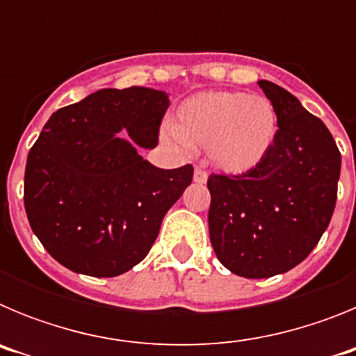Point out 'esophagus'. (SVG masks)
<instances>
[{"mask_svg": "<svg viewBox=\"0 0 356 356\" xmlns=\"http://www.w3.org/2000/svg\"><path fill=\"white\" fill-rule=\"evenodd\" d=\"M207 178H209V172H207L205 169H201V168L194 169V181H196V184H205Z\"/></svg>", "mask_w": 356, "mask_h": 356, "instance_id": "esophagus-1", "label": "esophagus"}]
</instances>
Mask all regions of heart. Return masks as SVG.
Here are the masks:
<instances>
[{"instance_id":"obj_1","label":"heart","mask_w":356,"mask_h":356,"mask_svg":"<svg viewBox=\"0 0 356 356\" xmlns=\"http://www.w3.org/2000/svg\"><path fill=\"white\" fill-rule=\"evenodd\" d=\"M168 139L207 147L210 162L228 175L253 171L266 160L278 135V115L264 96L238 90H209L185 99Z\"/></svg>"}]
</instances>
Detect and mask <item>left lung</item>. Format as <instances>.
<instances>
[{
    "label": "left lung",
    "mask_w": 356,
    "mask_h": 356,
    "mask_svg": "<svg viewBox=\"0 0 356 356\" xmlns=\"http://www.w3.org/2000/svg\"><path fill=\"white\" fill-rule=\"evenodd\" d=\"M259 85L278 115L275 146L253 171L207 181L213 251L244 278L282 275L307 259L328 228L341 176V151L325 122L280 85Z\"/></svg>",
    "instance_id": "obj_1"
}]
</instances>
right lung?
Segmentation results:
<instances>
[{
	"mask_svg": "<svg viewBox=\"0 0 356 356\" xmlns=\"http://www.w3.org/2000/svg\"><path fill=\"white\" fill-rule=\"evenodd\" d=\"M168 106L162 90L102 89L49 118L28 153L24 209L56 262L110 278L149 253L194 172L159 169L137 151L159 144Z\"/></svg>",
	"mask_w": 356,
	"mask_h": 356,
	"instance_id": "1",
	"label": "right lung"
}]
</instances>
